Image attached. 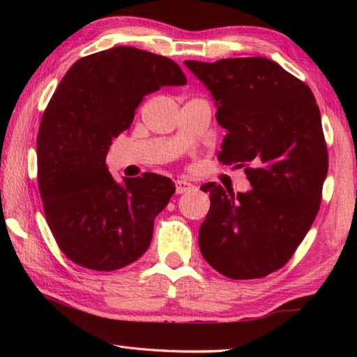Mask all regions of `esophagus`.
<instances>
[{
	"instance_id": "obj_1",
	"label": "esophagus",
	"mask_w": 357,
	"mask_h": 357,
	"mask_svg": "<svg viewBox=\"0 0 357 357\" xmlns=\"http://www.w3.org/2000/svg\"><path fill=\"white\" fill-rule=\"evenodd\" d=\"M193 189H195V185L190 184L189 181H184V179L176 181V193H187Z\"/></svg>"
}]
</instances>
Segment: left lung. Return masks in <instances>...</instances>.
I'll return each instance as SVG.
<instances>
[{"label":"left lung","mask_w":357,"mask_h":357,"mask_svg":"<svg viewBox=\"0 0 357 357\" xmlns=\"http://www.w3.org/2000/svg\"><path fill=\"white\" fill-rule=\"evenodd\" d=\"M215 100L227 130L219 160L244 167L252 189L202 185L211 208L198 231L203 258L234 280L285 264L309 231L328 174L321 114L305 83L268 58L184 61Z\"/></svg>","instance_id":"1"}]
</instances>
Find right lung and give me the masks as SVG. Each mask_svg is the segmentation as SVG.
<instances>
[{"label":"right lung","instance_id":"obj_1","mask_svg":"<svg viewBox=\"0 0 357 357\" xmlns=\"http://www.w3.org/2000/svg\"><path fill=\"white\" fill-rule=\"evenodd\" d=\"M185 83L172 59L134 47L78 59L59 82L38 135V179L48 227L75 264L116 271L148 250L176 187L155 173L116 183L105 159L144 96Z\"/></svg>","mask_w":357,"mask_h":357}]
</instances>
